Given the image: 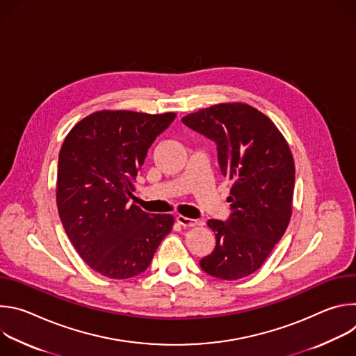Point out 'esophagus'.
Listing matches in <instances>:
<instances>
[{"label": "esophagus", "instance_id": "1", "mask_svg": "<svg viewBox=\"0 0 356 356\" xmlns=\"http://www.w3.org/2000/svg\"><path fill=\"white\" fill-rule=\"evenodd\" d=\"M176 221L181 225V227H195L197 224H198V221L197 220H193V218H187V217H184V216H177L176 217Z\"/></svg>", "mask_w": 356, "mask_h": 356}]
</instances>
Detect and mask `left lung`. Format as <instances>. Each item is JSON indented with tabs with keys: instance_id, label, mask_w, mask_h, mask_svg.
I'll return each instance as SVG.
<instances>
[{
	"instance_id": "1",
	"label": "left lung",
	"mask_w": 356,
	"mask_h": 356,
	"mask_svg": "<svg viewBox=\"0 0 356 356\" xmlns=\"http://www.w3.org/2000/svg\"><path fill=\"white\" fill-rule=\"evenodd\" d=\"M183 124L217 145L221 173L234 181L228 220H209L216 248L201 269L222 280L257 272L283 236L294 190V161L276 125L242 103L217 104L183 117Z\"/></svg>"
}]
</instances>
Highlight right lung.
Wrapping results in <instances>:
<instances>
[{
	"label": "right lung",
	"instance_id": "add662e5",
	"mask_svg": "<svg viewBox=\"0 0 356 356\" xmlns=\"http://www.w3.org/2000/svg\"><path fill=\"white\" fill-rule=\"evenodd\" d=\"M175 118L98 111L76 124L62 145L59 217L81 259L99 275L129 279L145 272L172 231L170 214H149L129 197L147 149Z\"/></svg>",
	"mask_w": 356,
	"mask_h": 356
}]
</instances>
